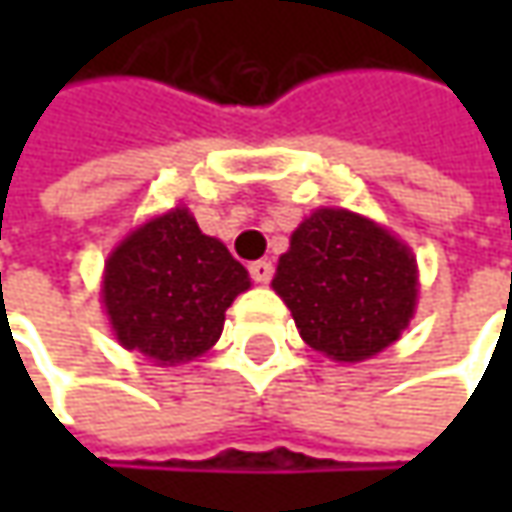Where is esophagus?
Listing matches in <instances>:
<instances>
[{
	"label": "esophagus",
	"mask_w": 512,
	"mask_h": 512,
	"mask_svg": "<svg viewBox=\"0 0 512 512\" xmlns=\"http://www.w3.org/2000/svg\"><path fill=\"white\" fill-rule=\"evenodd\" d=\"M250 270V279L256 282V285H267L270 279H273V265L267 262V259H259V262H253V265L247 267Z\"/></svg>",
	"instance_id": "34e87169"
}]
</instances>
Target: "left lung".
<instances>
[{"label": "left lung", "mask_w": 512, "mask_h": 512, "mask_svg": "<svg viewBox=\"0 0 512 512\" xmlns=\"http://www.w3.org/2000/svg\"><path fill=\"white\" fill-rule=\"evenodd\" d=\"M273 290L313 350L359 362L396 342L410 322L416 259L370 219L325 207L290 236Z\"/></svg>", "instance_id": "obj_1"}]
</instances>
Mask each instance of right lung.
<instances>
[{
	"label": "right lung",
	"instance_id": "add662e5",
	"mask_svg": "<svg viewBox=\"0 0 512 512\" xmlns=\"http://www.w3.org/2000/svg\"><path fill=\"white\" fill-rule=\"evenodd\" d=\"M250 287L247 270L185 207L133 230L105 267V307L116 339L159 364L210 350L230 302Z\"/></svg>",
	"mask_w": 512,
	"mask_h": 512
}]
</instances>
